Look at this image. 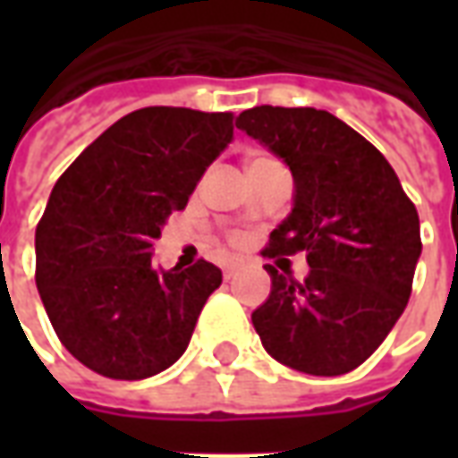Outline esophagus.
<instances>
[{
    "label": "esophagus",
    "mask_w": 458,
    "mask_h": 458,
    "mask_svg": "<svg viewBox=\"0 0 458 458\" xmlns=\"http://www.w3.org/2000/svg\"><path fill=\"white\" fill-rule=\"evenodd\" d=\"M238 269H240L238 262H233V265H225V267H223V277H225V279L235 277V275H238Z\"/></svg>",
    "instance_id": "obj_1"
}]
</instances>
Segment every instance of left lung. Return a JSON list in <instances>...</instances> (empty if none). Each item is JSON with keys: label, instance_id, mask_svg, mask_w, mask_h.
Returning <instances> with one entry per match:
<instances>
[{"label": "left lung", "instance_id": "8db88e82", "mask_svg": "<svg viewBox=\"0 0 458 458\" xmlns=\"http://www.w3.org/2000/svg\"><path fill=\"white\" fill-rule=\"evenodd\" d=\"M238 130L284 161L289 216L265 255L307 252L299 284L267 265L272 289L252 327L275 360L309 375L363 363L403 317L422 255L420 218L380 151L327 110L259 105Z\"/></svg>", "mask_w": 458, "mask_h": 458}]
</instances>
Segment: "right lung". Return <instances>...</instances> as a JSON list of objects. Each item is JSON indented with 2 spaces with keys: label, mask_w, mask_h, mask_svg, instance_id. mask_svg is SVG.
<instances>
[{
  "label": "right lung",
  "mask_w": 458,
  "mask_h": 458,
  "mask_svg": "<svg viewBox=\"0 0 458 458\" xmlns=\"http://www.w3.org/2000/svg\"><path fill=\"white\" fill-rule=\"evenodd\" d=\"M233 141V114L141 107L105 130L55 181L36 228V287L61 344L95 373L166 370L223 275L151 265L164 220Z\"/></svg>",
  "instance_id": "add662e5"
}]
</instances>
